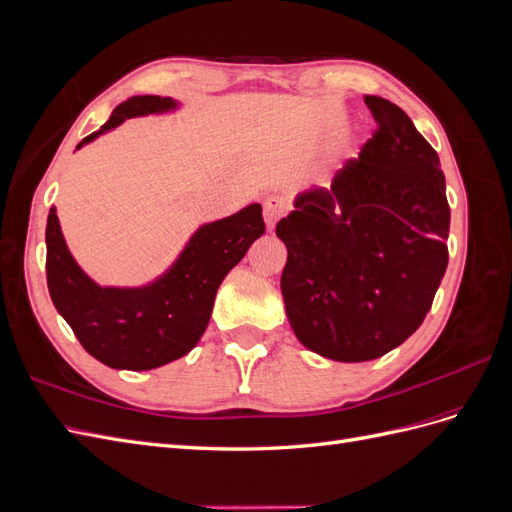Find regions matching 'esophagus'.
I'll list each match as a JSON object with an SVG mask.
<instances>
[{"mask_svg": "<svg viewBox=\"0 0 512 512\" xmlns=\"http://www.w3.org/2000/svg\"><path fill=\"white\" fill-rule=\"evenodd\" d=\"M286 211H288L286 196H282V194L267 196L265 198V222H267V228L273 230L275 224L284 218Z\"/></svg>", "mask_w": 512, "mask_h": 512, "instance_id": "34e87169", "label": "esophagus"}]
</instances>
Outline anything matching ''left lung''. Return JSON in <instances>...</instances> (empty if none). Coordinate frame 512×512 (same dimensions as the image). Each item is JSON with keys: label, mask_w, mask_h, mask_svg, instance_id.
Listing matches in <instances>:
<instances>
[{"label": "left lung", "mask_w": 512, "mask_h": 512, "mask_svg": "<svg viewBox=\"0 0 512 512\" xmlns=\"http://www.w3.org/2000/svg\"><path fill=\"white\" fill-rule=\"evenodd\" d=\"M378 128L331 190L312 188L277 222L282 294L299 342L361 363L421 327L448 265L451 207L440 158L401 108L365 96Z\"/></svg>", "instance_id": "8db88e82"}]
</instances>
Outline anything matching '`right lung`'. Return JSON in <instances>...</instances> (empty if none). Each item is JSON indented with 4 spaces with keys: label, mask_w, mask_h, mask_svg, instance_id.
<instances>
[{
    "label": "right lung",
    "mask_w": 512,
    "mask_h": 512,
    "mask_svg": "<svg viewBox=\"0 0 512 512\" xmlns=\"http://www.w3.org/2000/svg\"><path fill=\"white\" fill-rule=\"evenodd\" d=\"M173 108H177L173 98L134 96L121 102L111 119L76 149L130 117ZM262 235V207L247 205L230 218L200 226L175 265L156 282L141 288H111L98 286L76 265L61 235L57 211L51 207L46 220V284L57 312L94 359L113 369H156L198 344L222 280Z\"/></svg>",
    "instance_id": "right-lung-1"
}]
</instances>
